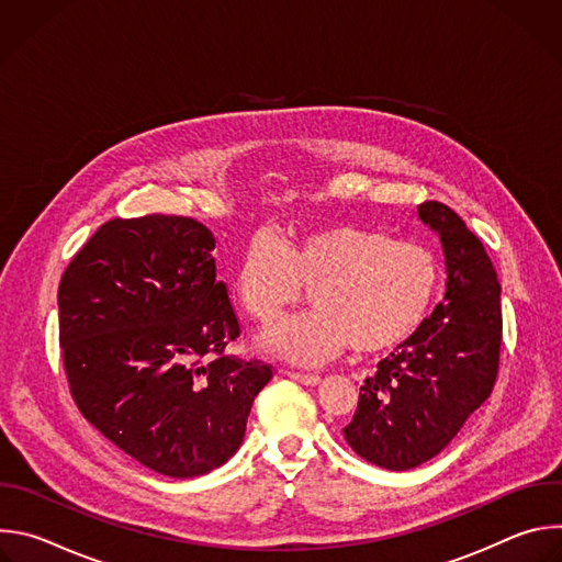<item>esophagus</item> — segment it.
I'll use <instances>...</instances> for the list:
<instances>
[{
  "mask_svg": "<svg viewBox=\"0 0 562 562\" xmlns=\"http://www.w3.org/2000/svg\"><path fill=\"white\" fill-rule=\"evenodd\" d=\"M284 375H289L295 382H302L306 386H315L319 384V375L317 373H300V371H284Z\"/></svg>",
  "mask_w": 562,
  "mask_h": 562,
  "instance_id": "esophagus-1",
  "label": "esophagus"
}]
</instances>
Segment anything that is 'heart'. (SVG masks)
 Wrapping results in <instances>:
<instances>
[{
  "mask_svg": "<svg viewBox=\"0 0 562 562\" xmlns=\"http://www.w3.org/2000/svg\"><path fill=\"white\" fill-rule=\"evenodd\" d=\"M311 284V311L282 319L260 338L265 351L300 367L323 364L349 345L384 353L412 340L440 289L438 256L412 239L334 224L278 239L251 237L233 286L245 311L273 323Z\"/></svg>",
  "mask_w": 562,
  "mask_h": 562,
  "instance_id": "1",
  "label": "heart"
}]
</instances>
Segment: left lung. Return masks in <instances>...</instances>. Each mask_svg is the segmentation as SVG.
Listing matches in <instances>:
<instances>
[{
  "instance_id": "1",
  "label": "left lung",
  "mask_w": 562,
  "mask_h": 562,
  "mask_svg": "<svg viewBox=\"0 0 562 562\" xmlns=\"http://www.w3.org/2000/svg\"><path fill=\"white\" fill-rule=\"evenodd\" d=\"M418 220L442 245V302L378 362L342 429L360 458L389 471L414 469L453 440L494 389L503 340L501 282L483 243L440 202L420 204Z\"/></svg>"
}]
</instances>
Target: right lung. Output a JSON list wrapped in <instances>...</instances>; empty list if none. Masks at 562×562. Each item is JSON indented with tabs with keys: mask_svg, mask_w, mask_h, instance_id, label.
Returning <instances> with one entry per match:
<instances>
[{
	"mask_svg": "<svg viewBox=\"0 0 562 562\" xmlns=\"http://www.w3.org/2000/svg\"><path fill=\"white\" fill-rule=\"evenodd\" d=\"M215 237L178 215L111 220L61 276L59 345L82 416L139 464L193 477L245 440L260 362L222 356L239 336L215 280ZM209 352L221 358L204 361Z\"/></svg>",
	"mask_w": 562,
	"mask_h": 562,
	"instance_id": "add662e5",
	"label": "right lung"
}]
</instances>
